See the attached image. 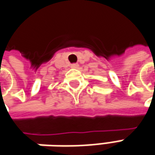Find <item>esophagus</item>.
<instances>
[{
  "label": "esophagus",
  "mask_w": 155,
  "mask_h": 155,
  "mask_svg": "<svg viewBox=\"0 0 155 155\" xmlns=\"http://www.w3.org/2000/svg\"><path fill=\"white\" fill-rule=\"evenodd\" d=\"M78 67H79V64L78 63H73V64H71V68H77Z\"/></svg>",
  "instance_id": "1"
}]
</instances>
